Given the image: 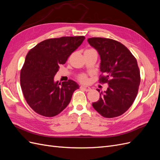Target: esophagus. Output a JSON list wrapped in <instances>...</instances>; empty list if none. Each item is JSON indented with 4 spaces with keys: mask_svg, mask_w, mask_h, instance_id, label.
Returning <instances> with one entry per match:
<instances>
[{
    "mask_svg": "<svg viewBox=\"0 0 160 160\" xmlns=\"http://www.w3.org/2000/svg\"><path fill=\"white\" fill-rule=\"evenodd\" d=\"M80 88H81V89L85 90V91H89L91 90V88H89V87H88V86H85V85H81Z\"/></svg>",
    "mask_w": 160,
    "mask_h": 160,
    "instance_id": "obj_1",
    "label": "esophagus"
}]
</instances>
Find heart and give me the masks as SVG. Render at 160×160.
<instances>
[{
	"label": "heart",
	"mask_w": 160,
	"mask_h": 160,
	"mask_svg": "<svg viewBox=\"0 0 160 160\" xmlns=\"http://www.w3.org/2000/svg\"><path fill=\"white\" fill-rule=\"evenodd\" d=\"M79 79L81 82H85L87 81V77L85 75H81L79 76Z\"/></svg>",
	"instance_id": "heart-1"
}]
</instances>
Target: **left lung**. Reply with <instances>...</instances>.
<instances>
[{"instance_id": "left-lung-1", "label": "left lung", "mask_w": 160, "mask_h": 160, "mask_svg": "<svg viewBox=\"0 0 160 160\" xmlns=\"http://www.w3.org/2000/svg\"><path fill=\"white\" fill-rule=\"evenodd\" d=\"M89 45L100 56V71L104 75L99 82L108 88L100 92L99 99L92 103L98 112L107 118L122 115L136 98L140 84V71L137 60L128 48L111 38L93 37Z\"/></svg>"}]
</instances>
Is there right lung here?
I'll return each instance as SVG.
<instances>
[{
  "instance_id": "1",
  "label": "right lung",
  "mask_w": 160,
  "mask_h": 160,
  "mask_svg": "<svg viewBox=\"0 0 160 160\" xmlns=\"http://www.w3.org/2000/svg\"><path fill=\"white\" fill-rule=\"evenodd\" d=\"M85 38L84 36L49 38L27 53L21 71V86L27 103L36 113L53 117L70 103L79 85L71 79L61 84L54 81V77L59 65L65 63Z\"/></svg>"
}]
</instances>
